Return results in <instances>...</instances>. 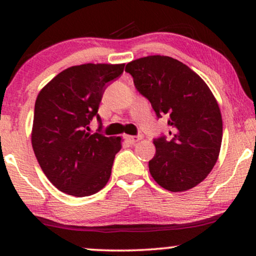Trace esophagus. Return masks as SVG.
I'll return each mask as SVG.
<instances>
[{
    "label": "esophagus",
    "mask_w": 256,
    "mask_h": 256,
    "mask_svg": "<svg viewBox=\"0 0 256 256\" xmlns=\"http://www.w3.org/2000/svg\"><path fill=\"white\" fill-rule=\"evenodd\" d=\"M124 138H126V141H127L129 144H135L136 142H138L142 138V136H140V135H138V136H130V135H126L124 136Z\"/></svg>",
    "instance_id": "esophagus-1"
}]
</instances>
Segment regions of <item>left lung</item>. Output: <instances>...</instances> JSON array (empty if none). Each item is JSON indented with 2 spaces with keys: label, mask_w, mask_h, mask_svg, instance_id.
<instances>
[{
  "label": "left lung",
  "mask_w": 256,
  "mask_h": 256,
  "mask_svg": "<svg viewBox=\"0 0 256 256\" xmlns=\"http://www.w3.org/2000/svg\"><path fill=\"white\" fill-rule=\"evenodd\" d=\"M126 72L157 118H168L171 127L170 138L154 140L152 178L171 192L194 188L211 172L222 146V113L211 90L188 66L168 56L136 59Z\"/></svg>",
  "instance_id": "8db88e82"
}]
</instances>
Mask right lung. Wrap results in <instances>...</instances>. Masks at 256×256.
<instances>
[{
    "mask_svg": "<svg viewBox=\"0 0 256 256\" xmlns=\"http://www.w3.org/2000/svg\"><path fill=\"white\" fill-rule=\"evenodd\" d=\"M124 68V64L72 66L38 94L31 143L45 176L64 194L87 197L110 180L121 138L86 130L94 116L101 126L98 110L104 92Z\"/></svg>",
    "mask_w": 256,
    "mask_h": 256,
    "instance_id": "add662e5",
    "label": "right lung"
}]
</instances>
